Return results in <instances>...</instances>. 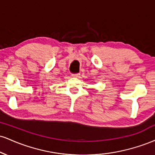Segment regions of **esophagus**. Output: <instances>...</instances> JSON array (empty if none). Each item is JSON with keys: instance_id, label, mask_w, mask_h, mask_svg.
<instances>
[{"instance_id": "1", "label": "esophagus", "mask_w": 155, "mask_h": 155, "mask_svg": "<svg viewBox=\"0 0 155 155\" xmlns=\"http://www.w3.org/2000/svg\"><path fill=\"white\" fill-rule=\"evenodd\" d=\"M79 76H80L79 74H72L73 77H75V78L79 77Z\"/></svg>"}]
</instances>
